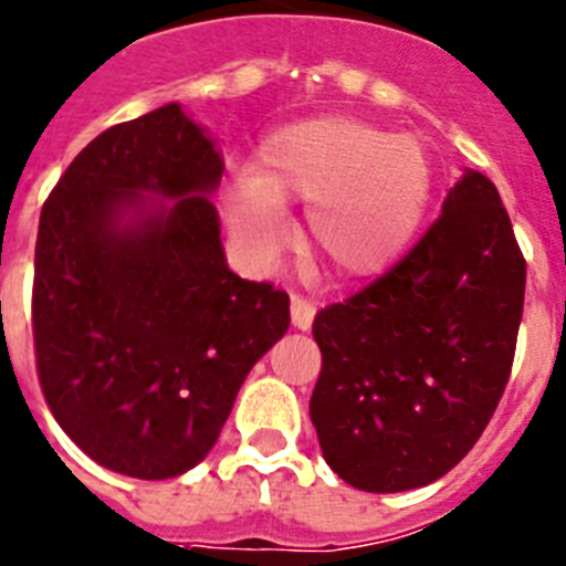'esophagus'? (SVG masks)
Listing matches in <instances>:
<instances>
[{
	"instance_id": "obj_1",
	"label": "esophagus",
	"mask_w": 566,
	"mask_h": 566,
	"mask_svg": "<svg viewBox=\"0 0 566 566\" xmlns=\"http://www.w3.org/2000/svg\"><path fill=\"white\" fill-rule=\"evenodd\" d=\"M314 314H317V308H314L312 300H306L303 294H292V326L300 328V332H308L314 323Z\"/></svg>"
}]
</instances>
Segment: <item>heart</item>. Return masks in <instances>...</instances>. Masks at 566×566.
I'll list each match as a JSON object with an SVG mask.
<instances>
[{
	"instance_id": "1",
	"label": "heart",
	"mask_w": 566,
	"mask_h": 566,
	"mask_svg": "<svg viewBox=\"0 0 566 566\" xmlns=\"http://www.w3.org/2000/svg\"><path fill=\"white\" fill-rule=\"evenodd\" d=\"M433 187L431 155L417 135H391L348 115L277 129L252 175L227 192V221L254 258L286 240L280 207L303 203V247L339 277H371L417 238Z\"/></svg>"
}]
</instances>
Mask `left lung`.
<instances>
[{
  "instance_id": "left-lung-1",
  "label": "left lung",
  "mask_w": 566,
  "mask_h": 566,
  "mask_svg": "<svg viewBox=\"0 0 566 566\" xmlns=\"http://www.w3.org/2000/svg\"><path fill=\"white\" fill-rule=\"evenodd\" d=\"M524 280L499 189L468 169L397 266L317 312L308 413L343 482L399 493L468 457L510 379Z\"/></svg>"
}]
</instances>
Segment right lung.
<instances>
[{
  "label": "right lung",
  "mask_w": 566,
  "mask_h": 566,
  "mask_svg": "<svg viewBox=\"0 0 566 566\" xmlns=\"http://www.w3.org/2000/svg\"><path fill=\"white\" fill-rule=\"evenodd\" d=\"M221 175L214 142L172 102L93 138L42 207L39 385L62 431L124 476L201 462L289 328V294L227 266L209 201Z\"/></svg>",
  "instance_id": "add662e5"
}]
</instances>
